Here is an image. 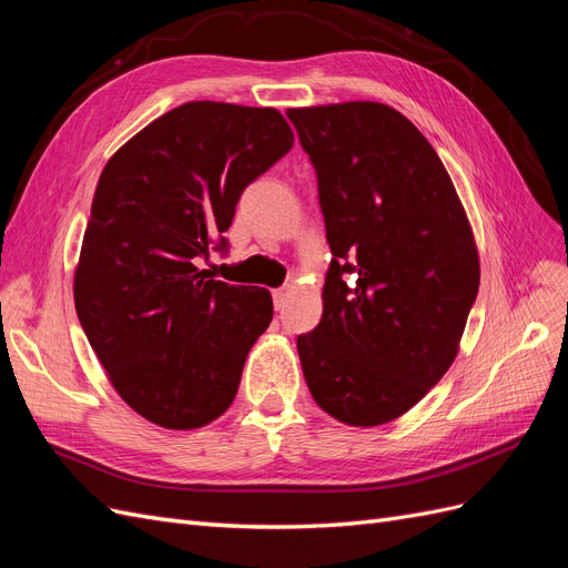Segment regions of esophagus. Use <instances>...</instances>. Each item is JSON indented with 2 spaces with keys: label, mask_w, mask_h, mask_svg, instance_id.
Returning a JSON list of instances; mask_svg holds the SVG:
<instances>
[{
  "label": "esophagus",
  "mask_w": 568,
  "mask_h": 568,
  "mask_svg": "<svg viewBox=\"0 0 568 568\" xmlns=\"http://www.w3.org/2000/svg\"><path fill=\"white\" fill-rule=\"evenodd\" d=\"M286 296H288V288H274L272 291V301H274V307H277V311H282V307H284Z\"/></svg>",
  "instance_id": "34e87169"
}]
</instances>
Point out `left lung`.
I'll use <instances>...</instances> for the list:
<instances>
[{
    "label": "left lung",
    "mask_w": 568,
    "mask_h": 568,
    "mask_svg": "<svg viewBox=\"0 0 568 568\" xmlns=\"http://www.w3.org/2000/svg\"><path fill=\"white\" fill-rule=\"evenodd\" d=\"M286 115L317 173L334 255L322 320L298 336L305 382L326 415L379 426L457 357L480 280L474 232L448 170L403 113L346 101Z\"/></svg>",
    "instance_id": "left-lung-1"
}]
</instances>
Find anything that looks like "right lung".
Listing matches in <instances>:
<instances>
[{"mask_svg":"<svg viewBox=\"0 0 568 568\" xmlns=\"http://www.w3.org/2000/svg\"><path fill=\"white\" fill-rule=\"evenodd\" d=\"M294 146L277 109L189 101L109 159L75 267V311L111 386L136 415L175 432L217 419L270 322L261 286L196 267L239 196Z\"/></svg>","mask_w":568,"mask_h":568,"instance_id":"right-lung-1","label":"right lung"}]
</instances>
